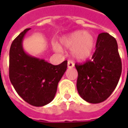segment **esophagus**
Instances as JSON below:
<instances>
[{
  "instance_id": "1",
  "label": "esophagus",
  "mask_w": 128,
  "mask_h": 128,
  "mask_svg": "<svg viewBox=\"0 0 128 128\" xmlns=\"http://www.w3.org/2000/svg\"><path fill=\"white\" fill-rule=\"evenodd\" d=\"M74 66H75V64L72 61H70V60L68 61V68H72V67H74Z\"/></svg>"
}]
</instances>
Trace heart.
<instances>
[{"instance_id":"1","label":"heart","mask_w":128,"mask_h":128,"mask_svg":"<svg viewBox=\"0 0 128 128\" xmlns=\"http://www.w3.org/2000/svg\"><path fill=\"white\" fill-rule=\"evenodd\" d=\"M60 43L64 47L72 48V55L76 60L83 61L89 58L93 52L95 38L90 32L78 31L61 38ZM53 48L57 52L62 51L61 46L57 44H54Z\"/></svg>"}]
</instances>
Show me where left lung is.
<instances>
[{"label": "left lung", "instance_id": "8db88e82", "mask_svg": "<svg viewBox=\"0 0 128 128\" xmlns=\"http://www.w3.org/2000/svg\"><path fill=\"white\" fill-rule=\"evenodd\" d=\"M75 66L81 97L91 104L104 102L117 86L122 70L115 38L108 33L99 34L92 60Z\"/></svg>", "mask_w": 128, "mask_h": 128}]
</instances>
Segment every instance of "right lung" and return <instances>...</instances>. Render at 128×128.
Returning <instances> with one entry per match:
<instances>
[{"instance_id": "add662e5", "label": "right lung", "mask_w": 128, "mask_h": 128, "mask_svg": "<svg viewBox=\"0 0 128 128\" xmlns=\"http://www.w3.org/2000/svg\"><path fill=\"white\" fill-rule=\"evenodd\" d=\"M29 29H24L11 45L9 75L17 93L28 104L39 107L54 99L58 82L66 70L67 60L55 66L26 54L22 43Z\"/></svg>"}]
</instances>
